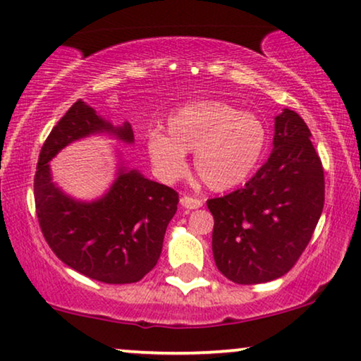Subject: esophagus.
Listing matches in <instances>:
<instances>
[{"mask_svg": "<svg viewBox=\"0 0 361 361\" xmlns=\"http://www.w3.org/2000/svg\"><path fill=\"white\" fill-rule=\"evenodd\" d=\"M181 206L186 209H198L203 206V201L198 198H191V196H183V198H181Z\"/></svg>", "mask_w": 361, "mask_h": 361, "instance_id": "esophagus-1", "label": "esophagus"}]
</instances>
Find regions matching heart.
<instances>
[{
  "mask_svg": "<svg viewBox=\"0 0 361 361\" xmlns=\"http://www.w3.org/2000/svg\"><path fill=\"white\" fill-rule=\"evenodd\" d=\"M166 133L153 130L147 152L157 175L175 181L188 170L186 153L195 152V170L214 191L236 188L261 163L267 147L262 120L219 100L186 104L166 120Z\"/></svg>",
  "mask_w": 361,
  "mask_h": 361,
  "instance_id": "heart-1",
  "label": "heart"
}]
</instances>
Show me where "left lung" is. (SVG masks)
<instances>
[{
    "instance_id": "left-lung-1",
    "label": "left lung",
    "mask_w": 361,
    "mask_h": 361,
    "mask_svg": "<svg viewBox=\"0 0 361 361\" xmlns=\"http://www.w3.org/2000/svg\"><path fill=\"white\" fill-rule=\"evenodd\" d=\"M304 118L284 109L272 152L241 190L208 200L216 267L236 284H261L294 267L325 201L324 168Z\"/></svg>"
}]
</instances>
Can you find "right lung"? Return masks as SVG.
I'll return each mask as SVG.
<instances>
[{
	"mask_svg": "<svg viewBox=\"0 0 361 361\" xmlns=\"http://www.w3.org/2000/svg\"><path fill=\"white\" fill-rule=\"evenodd\" d=\"M100 133L133 143L130 123L115 127L84 100L57 122L37 161L36 213L47 244L66 266L105 284H132L157 266L178 193L130 170L122 158L100 198L80 201L64 193L52 181L49 161L72 142Z\"/></svg>",
	"mask_w": 361,
	"mask_h": 361,
	"instance_id": "obj_1",
	"label": "right lung"
}]
</instances>
